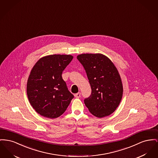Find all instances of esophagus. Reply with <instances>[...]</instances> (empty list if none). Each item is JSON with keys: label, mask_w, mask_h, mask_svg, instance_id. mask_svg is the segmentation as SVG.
<instances>
[{"label": "esophagus", "mask_w": 158, "mask_h": 158, "mask_svg": "<svg viewBox=\"0 0 158 158\" xmlns=\"http://www.w3.org/2000/svg\"><path fill=\"white\" fill-rule=\"evenodd\" d=\"M81 93H76V94H74V97H75L76 98H80V97H81Z\"/></svg>", "instance_id": "34e87169"}]
</instances>
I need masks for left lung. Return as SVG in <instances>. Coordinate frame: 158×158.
Returning <instances> with one entry per match:
<instances>
[{
	"label": "left lung",
	"instance_id": "left-lung-1",
	"mask_svg": "<svg viewBox=\"0 0 158 158\" xmlns=\"http://www.w3.org/2000/svg\"><path fill=\"white\" fill-rule=\"evenodd\" d=\"M77 59L84 67L91 88L90 96L84 99L85 106L97 118L110 115L118 107L123 94L117 69L100 54H84Z\"/></svg>",
	"mask_w": 158,
	"mask_h": 158
}]
</instances>
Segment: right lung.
I'll use <instances>...</instances> for the list:
<instances>
[{"mask_svg":"<svg viewBox=\"0 0 158 158\" xmlns=\"http://www.w3.org/2000/svg\"><path fill=\"white\" fill-rule=\"evenodd\" d=\"M73 58L70 55L46 56L33 67L27 94L31 106L40 115L51 119L59 117L74 98L61 76Z\"/></svg>","mask_w":158,"mask_h":158,"instance_id":"add662e5","label":"right lung"}]
</instances>
